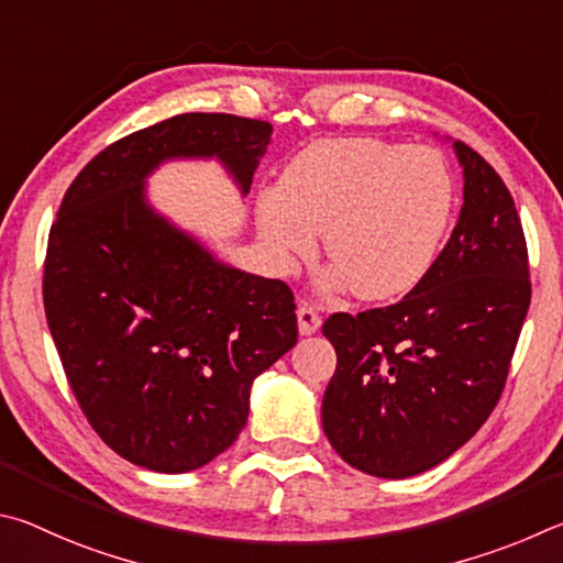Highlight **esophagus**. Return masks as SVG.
<instances>
[{"instance_id":"obj_1","label":"esophagus","mask_w":563,"mask_h":563,"mask_svg":"<svg viewBox=\"0 0 563 563\" xmlns=\"http://www.w3.org/2000/svg\"><path fill=\"white\" fill-rule=\"evenodd\" d=\"M297 319H299V333H301V336H311V333H317L321 329L319 309L313 307V303H309V301H303L301 307L297 309Z\"/></svg>"}]
</instances>
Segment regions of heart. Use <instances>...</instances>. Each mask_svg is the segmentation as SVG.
<instances>
[{"label": "heart", "instance_id": "obj_1", "mask_svg": "<svg viewBox=\"0 0 563 563\" xmlns=\"http://www.w3.org/2000/svg\"><path fill=\"white\" fill-rule=\"evenodd\" d=\"M455 183L438 151L378 137H321L256 197V232L279 272L309 256L323 232L333 284L390 299L428 274L445 240Z\"/></svg>", "mask_w": 563, "mask_h": 563}]
</instances>
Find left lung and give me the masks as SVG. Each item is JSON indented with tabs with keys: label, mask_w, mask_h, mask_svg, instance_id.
Instances as JSON below:
<instances>
[{
	"label": "left lung",
	"mask_w": 563,
	"mask_h": 563,
	"mask_svg": "<svg viewBox=\"0 0 563 563\" xmlns=\"http://www.w3.org/2000/svg\"><path fill=\"white\" fill-rule=\"evenodd\" d=\"M465 202L445 250L398 303L333 313L336 373L321 422L331 448L373 477L440 465L495 410L531 301L515 200L485 157L452 143Z\"/></svg>",
	"instance_id": "8db88e82"
}]
</instances>
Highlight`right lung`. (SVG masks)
Wrapping results in <instances>:
<instances>
[{"label":"right lung","mask_w":563,"mask_h":563,"mask_svg":"<svg viewBox=\"0 0 563 563\" xmlns=\"http://www.w3.org/2000/svg\"><path fill=\"white\" fill-rule=\"evenodd\" d=\"M272 125L183 113L88 163L48 232L44 311L68 386L108 448L137 467L190 472L232 445L254 378L297 343L287 284L214 260L147 202L175 157H217L242 195Z\"/></svg>","instance_id":"add662e5"}]
</instances>
